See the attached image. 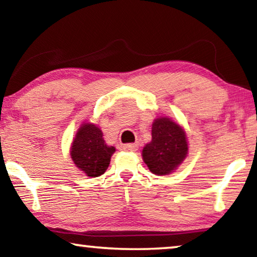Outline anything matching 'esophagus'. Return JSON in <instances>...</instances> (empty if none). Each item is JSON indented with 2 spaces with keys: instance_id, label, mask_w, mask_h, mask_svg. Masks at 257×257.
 <instances>
[{
  "instance_id": "esophagus-1",
  "label": "esophagus",
  "mask_w": 257,
  "mask_h": 257,
  "mask_svg": "<svg viewBox=\"0 0 257 257\" xmlns=\"http://www.w3.org/2000/svg\"><path fill=\"white\" fill-rule=\"evenodd\" d=\"M123 149H124L125 151H136L137 149H139V146H137V144H133V143L124 144Z\"/></svg>"
}]
</instances>
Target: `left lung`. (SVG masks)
I'll list each match as a JSON object with an SVG mask.
<instances>
[{
  "label": "left lung",
  "mask_w": 257,
  "mask_h": 257,
  "mask_svg": "<svg viewBox=\"0 0 257 257\" xmlns=\"http://www.w3.org/2000/svg\"><path fill=\"white\" fill-rule=\"evenodd\" d=\"M151 136V142L142 150L144 163L155 175H169L185 160L189 150L186 134L171 118L158 117L153 123Z\"/></svg>",
  "instance_id": "8db88e82"
}]
</instances>
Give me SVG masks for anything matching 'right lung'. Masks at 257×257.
Segmentation results:
<instances>
[{"instance_id":"add662e5","label":"right lung","mask_w":257,"mask_h":257,"mask_svg":"<svg viewBox=\"0 0 257 257\" xmlns=\"http://www.w3.org/2000/svg\"><path fill=\"white\" fill-rule=\"evenodd\" d=\"M102 132L93 123H84L78 129L71 147V158L77 168L88 177L106 172L115 148L107 146Z\"/></svg>"}]
</instances>
